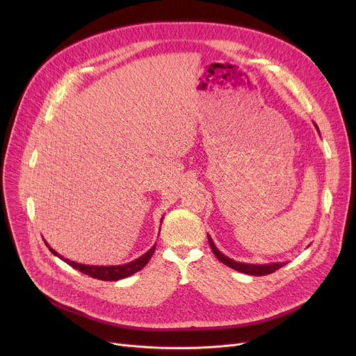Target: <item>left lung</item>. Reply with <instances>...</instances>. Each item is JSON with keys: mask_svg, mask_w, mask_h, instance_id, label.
<instances>
[{"mask_svg": "<svg viewBox=\"0 0 356 356\" xmlns=\"http://www.w3.org/2000/svg\"><path fill=\"white\" fill-rule=\"evenodd\" d=\"M314 127L317 128V125L314 124ZM317 131H319V128H317ZM208 241H209V245L213 251V254L216 255V258L220 261V263H223L225 266L239 271V273H244V274H248V275H267V274H271L274 271H277L278 268H282L283 266H286L287 263H271V264H247V263H239V261H235L229 257H227L225 254H222L216 245L213 244V241L211 238V235H208Z\"/></svg>", "mask_w": 356, "mask_h": 356, "instance_id": "1", "label": "left lung"}]
</instances>
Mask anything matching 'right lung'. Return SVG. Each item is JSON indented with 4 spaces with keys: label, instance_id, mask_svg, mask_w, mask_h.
Returning a JSON list of instances; mask_svg holds the SVG:
<instances>
[{
    "label": "right lung",
    "instance_id": "right-lung-1",
    "mask_svg": "<svg viewBox=\"0 0 356 356\" xmlns=\"http://www.w3.org/2000/svg\"><path fill=\"white\" fill-rule=\"evenodd\" d=\"M163 220V218H161ZM46 242V241H44ZM46 245L49 247V250L51 251L53 255L59 257L60 259H63L66 264H69L70 267L76 268L78 271L86 274V275H90L93 278H98V280H104V282H118V280L121 278H127L129 275L136 274L137 271L143 270L147 263L149 261V258L153 257L154 251H156V245H153L152 248H149L145 254H143L141 257H138L137 259L131 261V263H127V264H122V266H86V264H79V263H74V261H70L62 255H59L58 252H56L47 242Z\"/></svg>",
    "mask_w": 356,
    "mask_h": 356
}]
</instances>
